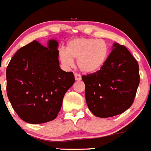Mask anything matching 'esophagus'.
<instances>
[{
    "label": "esophagus",
    "mask_w": 151,
    "mask_h": 151,
    "mask_svg": "<svg viewBox=\"0 0 151 151\" xmlns=\"http://www.w3.org/2000/svg\"><path fill=\"white\" fill-rule=\"evenodd\" d=\"M81 78H82V77H81L79 74H77V73L75 74V79H76V81H80Z\"/></svg>",
    "instance_id": "esophagus-1"
}]
</instances>
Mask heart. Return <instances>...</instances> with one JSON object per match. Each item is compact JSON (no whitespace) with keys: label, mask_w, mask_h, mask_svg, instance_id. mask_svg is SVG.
Returning <instances> with one entry per match:
<instances>
[{"label":"heart","mask_w":151,"mask_h":151,"mask_svg":"<svg viewBox=\"0 0 151 151\" xmlns=\"http://www.w3.org/2000/svg\"><path fill=\"white\" fill-rule=\"evenodd\" d=\"M109 45L104 40L95 38H76L69 41L66 50H59L61 63L66 67H72L74 60L80 71L92 74L103 67L109 56Z\"/></svg>","instance_id":"obj_1"}]
</instances>
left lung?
Here are the masks:
<instances>
[{
	"label": "left lung",
	"mask_w": 151,
	"mask_h": 151,
	"mask_svg": "<svg viewBox=\"0 0 151 151\" xmlns=\"http://www.w3.org/2000/svg\"><path fill=\"white\" fill-rule=\"evenodd\" d=\"M100 70L82 77L86 103L94 116H114L128 110L134 102L140 82L139 67L123 45L114 43Z\"/></svg>",
	"instance_id": "left-lung-1"
}]
</instances>
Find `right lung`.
<instances>
[{
	"instance_id": "add662e5",
	"label": "right lung",
	"mask_w": 151,
	"mask_h": 151,
	"mask_svg": "<svg viewBox=\"0 0 151 151\" xmlns=\"http://www.w3.org/2000/svg\"><path fill=\"white\" fill-rule=\"evenodd\" d=\"M58 42L45 47L37 41L21 47L6 68L8 99L22 120L40 124L54 120L63 97L75 82L72 72L60 67Z\"/></svg>"
}]
</instances>
